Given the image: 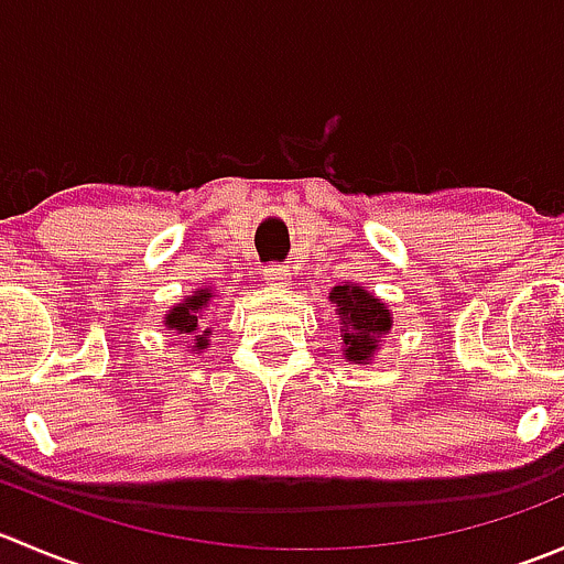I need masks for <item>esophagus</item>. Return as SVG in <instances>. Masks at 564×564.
<instances>
[{
	"label": "esophagus",
	"mask_w": 564,
	"mask_h": 564,
	"mask_svg": "<svg viewBox=\"0 0 564 564\" xmlns=\"http://www.w3.org/2000/svg\"><path fill=\"white\" fill-rule=\"evenodd\" d=\"M264 281L270 283V286H292V270H289V264H272L264 270Z\"/></svg>",
	"instance_id": "obj_1"
}]
</instances>
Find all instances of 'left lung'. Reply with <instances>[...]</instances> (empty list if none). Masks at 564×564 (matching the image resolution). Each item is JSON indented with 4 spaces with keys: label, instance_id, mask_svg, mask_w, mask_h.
<instances>
[{
    "label": "left lung",
    "instance_id": "left-lung-1",
    "mask_svg": "<svg viewBox=\"0 0 564 564\" xmlns=\"http://www.w3.org/2000/svg\"><path fill=\"white\" fill-rule=\"evenodd\" d=\"M329 305L340 324V355L346 362L368 366L377 351H382V338L392 329V311L384 300L368 292L360 283H340L329 292Z\"/></svg>",
    "mask_w": 564,
    "mask_h": 564
}]
</instances>
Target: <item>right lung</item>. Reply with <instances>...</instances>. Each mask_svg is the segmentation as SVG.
Here are the masks:
<instances>
[{"label": "right lung", "instance_id": "add662e5", "mask_svg": "<svg viewBox=\"0 0 564 564\" xmlns=\"http://www.w3.org/2000/svg\"><path fill=\"white\" fill-rule=\"evenodd\" d=\"M218 294L213 289L202 286L193 294H187L185 300L174 303L172 308L163 316V327L174 329L176 335H182L187 344V351L193 355H202L204 349H209V335H213V327H209V305Z\"/></svg>", "mask_w": 564, "mask_h": 564}]
</instances>
